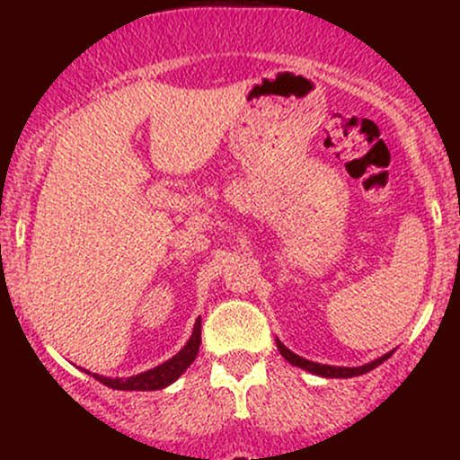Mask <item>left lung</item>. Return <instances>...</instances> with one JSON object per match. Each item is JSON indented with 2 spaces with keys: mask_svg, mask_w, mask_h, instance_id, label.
<instances>
[{
  "mask_svg": "<svg viewBox=\"0 0 460 460\" xmlns=\"http://www.w3.org/2000/svg\"><path fill=\"white\" fill-rule=\"evenodd\" d=\"M277 348L279 352L288 358L292 366H298L303 369H307L311 374H318V376H324V378H352V376H358V374H366L369 369H374L376 366H381L383 361H387L389 357H392V352H387V355H383L381 358H376V361L367 363V366H361V367H335V366H320V363H314V361H307V358L294 355L289 348H285L281 341L277 340Z\"/></svg>",
  "mask_w": 460,
  "mask_h": 460,
  "instance_id": "left-lung-1",
  "label": "left lung"
}]
</instances>
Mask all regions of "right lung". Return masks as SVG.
<instances>
[{
	"mask_svg": "<svg viewBox=\"0 0 460 460\" xmlns=\"http://www.w3.org/2000/svg\"><path fill=\"white\" fill-rule=\"evenodd\" d=\"M200 346V318L194 324L192 337L188 340V344L177 352L175 357L168 358L162 366L149 369V372L136 374L131 378H105L99 376V374H93L99 383H103L105 387L120 389V392H155V389L168 387L171 383H175L179 376L190 367V363L194 361L199 355ZM91 374V372H88Z\"/></svg>",
	"mask_w": 460,
	"mask_h": 460,
	"instance_id": "1",
	"label": "right lung"
}]
</instances>
